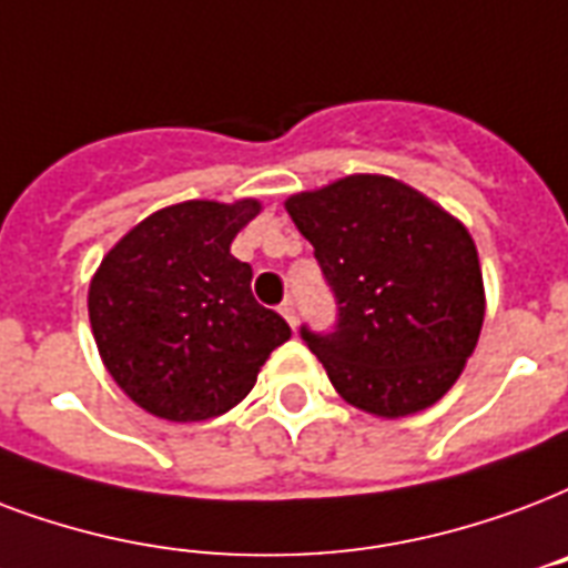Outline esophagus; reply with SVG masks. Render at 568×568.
<instances>
[{"instance_id":"1","label":"esophagus","mask_w":568,"mask_h":568,"mask_svg":"<svg viewBox=\"0 0 568 568\" xmlns=\"http://www.w3.org/2000/svg\"><path fill=\"white\" fill-rule=\"evenodd\" d=\"M280 313H283V318L288 324H292V327H297V310H294V303L292 301H283L280 303Z\"/></svg>"}]
</instances>
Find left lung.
Listing matches in <instances>:
<instances>
[{
  "label": "left lung",
  "instance_id": "1",
  "mask_svg": "<svg viewBox=\"0 0 568 568\" xmlns=\"http://www.w3.org/2000/svg\"><path fill=\"white\" fill-rule=\"evenodd\" d=\"M336 297L331 333L301 327L342 399L378 417L435 405L474 354L486 292L474 237L387 175H348L285 202Z\"/></svg>",
  "mask_w": 568,
  "mask_h": 568
}]
</instances>
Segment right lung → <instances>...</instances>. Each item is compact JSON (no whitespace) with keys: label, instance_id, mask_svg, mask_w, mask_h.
Masks as SVG:
<instances>
[{"label":"right lung","instance_id":"1","mask_svg":"<svg viewBox=\"0 0 568 568\" xmlns=\"http://www.w3.org/2000/svg\"><path fill=\"white\" fill-rule=\"evenodd\" d=\"M262 211L193 199L133 226L89 285L103 366L160 419L199 423L235 408L292 327L253 297V267L229 253Z\"/></svg>","mask_w":568,"mask_h":568}]
</instances>
